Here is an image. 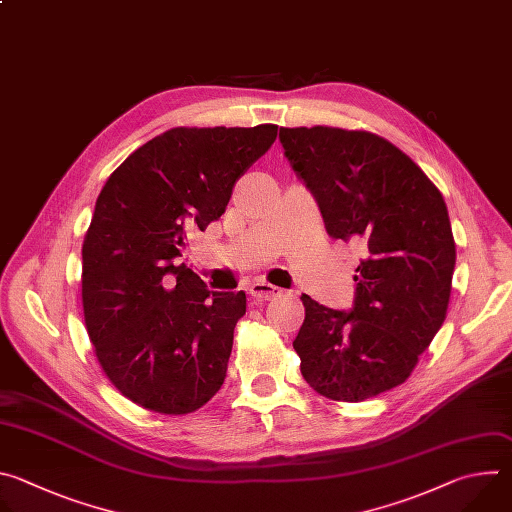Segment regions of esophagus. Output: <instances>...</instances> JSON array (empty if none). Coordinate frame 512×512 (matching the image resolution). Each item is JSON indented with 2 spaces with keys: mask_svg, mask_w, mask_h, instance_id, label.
<instances>
[{
  "mask_svg": "<svg viewBox=\"0 0 512 512\" xmlns=\"http://www.w3.org/2000/svg\"><path fill=\"white\" fill-rule=\"evenodd\" d=\"M249 294L257 300H273V298L283 294V289H279L277 285H271L269 281H255L249 287Z\"/></svg>",
  "mask_w": 512,
  "mask_h": 512,
  "instance_id": "34e87169",
  "label": "esophagus"
}]
</instances>
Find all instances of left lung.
Listing matches in <instances>:
<instances>
[{
  "mask_svg": "<svg viewBox=\"0 0 512 512\" xmlns=\"http://www.w3.org/2000/svg\"><path fill=\"white\" fill-rule=\"evenodd\" d=\"M291 168L318 200L334 239H356L352 312L302 294L294 340L306 383L332 401L358 403L409 379L442 328L456 243L442 192L385 137L328 125L281 127Z\"/></svg>",
  "mask_w": 512,
  "mask_h": 512,
  "instance_id": "obj_1",
  "label": "left lung"
}]
</instances>
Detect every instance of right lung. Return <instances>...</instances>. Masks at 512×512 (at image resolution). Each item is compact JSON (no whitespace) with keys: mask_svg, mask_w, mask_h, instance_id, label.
Wrapping results in <instances>:
<instances>
[{"mask_svg":"<svg viewBox=\"0 0 512 512\" xmlns=\"http://www.w3.org/2000/svg\"><path fill=\"white\" fill-rule=\"evenodd\" d=\"M275 137L273 123L174 127L105 182L83 241V314L103 373L135 405L186 415L223 387L247 298L210 294L178 257Z\"/></svg>","mask_w":512,"mask_h":512,"instance_id":"1","label":"right lung"}]
</instances>
